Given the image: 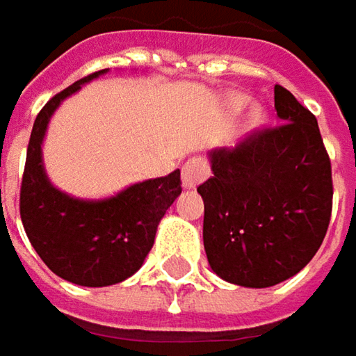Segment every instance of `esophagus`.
Segmentation results:
<instances>
[{"label": "esophagus", "instance_id": "obj_1", "mask_svg": "<svg viewBox=\"0 0 356 356\" xmlns=\"http://www.w3.org/2000/svg\"><path fill=\"white\" fill-rule=\"evenodd\" d=\"M207 177H209V161H207V157L197 155V157H191V159L185 161V165H183V187L185 189L197 187Z\"/></svg>", "mask_w": 356, "mask_h": 356}]
</instances>
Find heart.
<instances>
[{
  "label": "heart",
  "mask_w": 356,
  "mask_h": 356,
  "mask_svg": "<svg viewBox=\"0 0 356 356\" xmlns=\"http://www.w3.org/2000/svg\"><path fill=\"white\" fill-rule=\"evenodd\" d=\"M244 104H246V100H244V98H232V106H234V108H242ZM250 120L252 122L256 120V112H252Z\"/></svg>",
  "instance_id": "b5f03b06"
}]
</instances>
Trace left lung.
I'll return each instance as SVG.
<instances>
[{
	"label": "left lung",
	"mask_w": 356,
	"mask_h": 356,
	"mask_svg": "<svg viewBox=\"0 0 356 356\" xmlns=\"http://www.w3.org/2000/svg\"><path fill=\"white\" fill-rule=\"evenodd\" d=\"M280 124L211 152L202 242L215 274L244 288L296 276L319 250L331 220V159L312 112L274 86Z\"/></svg>",
	"instance_id": "left-lung-1"
}]
</instances>
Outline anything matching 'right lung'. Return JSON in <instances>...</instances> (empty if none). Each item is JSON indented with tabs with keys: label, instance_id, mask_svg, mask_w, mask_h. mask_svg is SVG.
Masks as SVG:
<instances>
[{
	"label": "right lung",
	"instance_id": "obj_1",
	"mask_svg": "<svg viewBox=\"0 0 356 356\" xmlns=\"http://www.w3.org/2000/svg\"><path fill=\"white\" fill-rule=\"evenodd\" d=\"M98 70L53 96L33 124L19 213L27 238L51 272L67 282L102 288L136 274L149 254L155 230L181 195V171L136 183L106 201H79L55 189L44 175L41 143L58 104Z\"/></svg>",
	"mask_w": 356,
	"mask_h": 356
}]
</instances>
